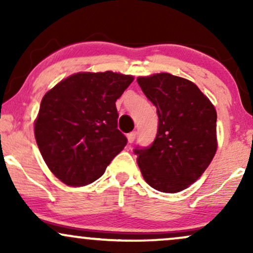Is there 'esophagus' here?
<instances>
[{
    "label": "esophagus",
    "instance_id": "obj_1",
    "mask_svg": "<svg viewBox=\"0 0 253 253\" xmlns=\"http://www.w3.org/2000/svg\"><path fill=\"white\" fill-rule=\"evenodd\" d=\"M135 136H136V132H130L127 134V140H128L129 144H132L133 141L135 140Z\"/></svg>",
    "mask_w": 253,
    "mask_h": 253
}]
</instances>
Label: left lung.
<instances>
[{"instance_id":"1","label":"left lung","mask_w":253,"mask_h":253,"mask_svg":"<svg viewBox=\"0 0 253 253\" xmlns=\"http://www.w3.org/2000/svg\"><path fill=\"white\" fill-rule=\"evenodd\" d=\"M158 115L153 143L134 149L144 179L156 190L178 193L205 172L216 152V112L190 81L173 75L138 77Z\"/></svg>"}]
</instances>
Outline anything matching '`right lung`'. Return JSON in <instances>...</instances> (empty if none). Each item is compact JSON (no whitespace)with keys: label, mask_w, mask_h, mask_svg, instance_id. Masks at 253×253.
I'll return each instance as SVG.
<instances>
[{"label":"right lung","mask_w":253,"mask_h":253,"mask_svg":"<svg viewBox=\"0 0 253 253\" xmlns=\"http://www.w3.org/2000/svg\"><path fill=\"white\" fill-rule=\"evenodd\" d=\"M133 82L117 72H78L45 94L34 124L43 161L57 178L81 187L100 178L127 144L115 102Z\"/></svg>","instance_id":"right-lung-1"}]
</instances>
